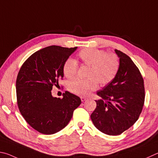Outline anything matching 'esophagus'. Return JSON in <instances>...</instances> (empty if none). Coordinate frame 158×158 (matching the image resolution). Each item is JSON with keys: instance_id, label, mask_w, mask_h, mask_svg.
<instances>
[{"instance_id": "esophagus-1", "label": "esophagus", "mask_w": 158, "mask_h": 158, "mask_svg": "<svg viewBox=\"0 0 158 158\" xmlns=\"http://www.w3.org/2000/svg\"><path fill=\"white\" fill-rule=\"evenodd\" d=\"M81 101H82V102H84V101H85L87 99V98H86V97H83V96H82V97H81Z\"/></svg>"}]
</instances>
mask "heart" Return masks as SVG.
<instances>
[{
	"mask_svg": "<svg viewBox=\"0 0 158 158\" xmlns=\"http://www.w3.org/2000/svg\"><path fill=\"white\" fill-rule=\"evenodd\" d=\"M80 62L89 66L87 79L74 78L69 81L68 89L77 95L85 96L98 87V82L105 86L111 82L119 69V60L114 53H107L103 50L87 48L81 50L77 54ZM76 61L68 58L63 65V73L66 77H73L77 73Z\"/></svg>",
	"mask_w": 158,
	"mask_h": 158,
	"instance_id": "b5f03b06",
	"label": "heart"
}]
</instances>
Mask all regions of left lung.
Segmentation results:
<instances>
[{
	"instance_id": "obj_1",
	"label": "left lung",
	"mask_w": 158,
	"mask_h": 158,
	"mask_svg": "<svg viewBox=\"0 0 158 158\" xmlns=\"http://www.w3.org/2000/svg\"><path fill=\"white\" fill-rule=\"evenodd\" d=\"M119 69L113 81L97 92L101 99L91 114L94 125L108 135H121L139 118L144 103L143 80L131 57L115 49Z\"/></svg>"
}]
</instances>
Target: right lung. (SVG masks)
Instances as JSON below:
<instances>
[{
  "label": "right lung",
  "mask_w": 158,
  "mask_h": 158,
  "mask_svg": "<svg viewBox=\"0 0 158 158\" xmlns=\"http://www.w3.org/2000/svg\"><path fill=\"white\" fill-rule=\"evenodd\" d=\"M77 48L46 47L27 58L19 70L16 82L19 111L41 133L55 134L65 128L81 103L80 97L67 91L62 98L51 94L52 86L64 77V63Z\"/></svg>",
  "instance_id": "obj_1"
}]
</instances>
